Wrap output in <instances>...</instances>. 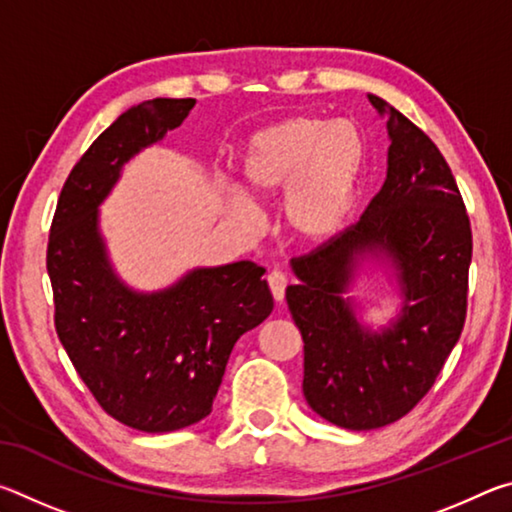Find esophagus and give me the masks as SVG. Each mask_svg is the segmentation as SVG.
Wrapping results in <instances>:
<instances>
[{
    "mask_svg": "<svg viewBox=\"0 0 512 512\" xmlns=\"http://www.w3.org/2000/svg\"><path fill=\"white\" fill-rule=\"evenodd\" d=\"M268 287H271L273 300L282 302L284 300V289H287V275L280 273V271H273L271 275H268Z\"/></svg>",
    "mask_w": 512,
    "mask_h": 512,
    "instance_id": "1",
    "label": "esophagus"
}]
</instances>
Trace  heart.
I'll return each mask as SVG.
<instances>
[{"mask_svg": "<svg viewBox=\"0 0 512 512\" xmlns=\"http://www.w3.org/2000/svg\"><path fill=\"white\" fill-rule=\"evenodd\" d=\"M366 162V135L354 121L298 115L248 137L239 155V178L255 203L284 196L287 235L320 248L339 239L348 225ZM225 207L244 230L259 228L255 207L241 194L225 196Z\"/></svg>", "mask_w": 512, "mask_h": 512, "instance_id": "heart-1", "label": "heart"}]
</instances>
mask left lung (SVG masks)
I'll use <instances>...</instances> for the list:
<instances>
[{"label": "left lung", "mask_w": 512, "mask_h": 512, "mask_svg": "<svg viewBox=\"0 0 512 512\" xmlns=\"http://www.w3.org/2000/svg\"><path fill=\"white\" fill-rule=\"evenodd\" d=\"M386 121V180L361 219L291 259L287 305L305 341L307 404L341 429L386 427L418 404L461 336L472 232L447 162L427 135L377 94ZM377 276L398 298L384 324L349 296Z\"/></svg>", "instance_id": "left-lung-1"}]
</instances>
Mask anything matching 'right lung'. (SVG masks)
I'll return each mask as SVG.
<instances>
[{
  "instance_id": "add662e5",
  "label": "right lung",
  "mask_w": 512,
  "mask_h": 512,
  "mask_svg": "<svg viewBox=\"0 0 512 512\" xmlns=\"http://www.w3.org/2000/svg\"><path fill=\"white\" fill-rule=\"evenodd\" d=\"M194 103L142 101L106 128L69 173L49 235L58 339L103 411L146 433L207 418L239 336L273 311L264 268L246 259L194 266L153 291L131 287L110 259L101 205Z\"/></svg>"
}]
</instances>
